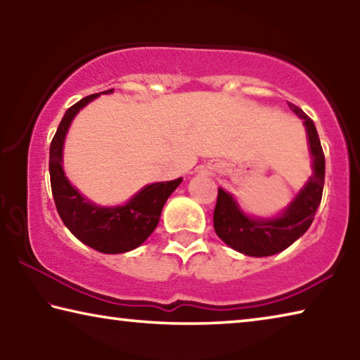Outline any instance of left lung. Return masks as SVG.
I'll return each instance as SVG.
<instances>
[{
    "label": "left lung",
    "instance_id": "left-lung-1",
    "mask_svg": "<svg viewBox=\"0 0 360 360\" xmlns=\"http://www.w3.org/2000/svg\"><path fill=\"white\" fill-rule=\"evenodd\" d=\"M289 108L298 117L303 119V124L307 127L314 174L284 214L270 221L251 219L243 214L231 195L224 192L222 188H219L217 192L214 208V230L217 236L235 251L252 255V257H266L289 248L309 229L321 205L326 176V157L318 130H316L314 122L300 108L292 103H289Z\"/></svg>",
    "mask_w": 360,
    "mask_h": 360
}]
</instances>
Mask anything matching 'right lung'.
I'll return each mask as SVG.
<instances>
[{
  "label": "right lung",
  "instance_id": "add662e5",
  "mask_svg": "<svg viewBox=\"0 0 360 360\" xmlns=\"http://www.w3.org/2000/svg\"><path fill=\"white\" fill-rule=\"evenodd\" d=\"M112 92L106 90L103 94ZM100 94H94L79 100L68 108L57 133L52 138L49 154V172L53 202L63 224L84 245L105 254H120L143 245L146 238L155 230L162 208L181 184L182 178L168 182H155L146 186L129 203L117 208H100L85 200L66 179L62 168V150L68 127L79 109L95 100Z\"/></svg>",
  "mask_w": 360,
  "mask_h": 360
}]
</instances>
